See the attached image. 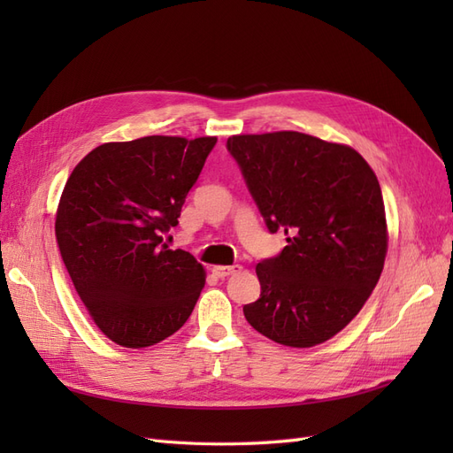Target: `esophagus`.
<instances>
[{"mask_svg": "<svg viewBox=\"0 0 453 453\" xmlns=\"http://www.w3.org/2000/svg\"><path fill=\"white\" fill-rule=\"evenodd\" d=\"M240 270H242L240 265H232V266H213V268H211V272L215 273V276L221 278V280L232 276V273H236V272H240Z\"/></svg>", "mask_w": 453, "mask_h": 453, "instance_id": "esophagus-1", "label": "esophagus"}]
</instances>
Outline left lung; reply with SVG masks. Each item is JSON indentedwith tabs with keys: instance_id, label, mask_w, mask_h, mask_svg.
<instances>
[{
	"instance_id": "left-lung-1",
	"label": "left lung",
	"mask_w": 453,
	"mask_h": 453,
	"mask_svg": "<svg viewBox=\"0 0 453 453\" xmlns=\"http://www.w3.org/2000/svg\"><path fill=\"white\" fill-rule=\"evenodd\" d=\"M268 230H283L278 257L257 265L260 296L248 323L291 348L338 334L361 311L388 253L378 177L357 150L300 132L232 135L226 142Z\"/></svg>"
}]
</instances>
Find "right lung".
I'll return each mask as SVG.
<instances>
[{
	"label": "right lung",
	"instance_id": "right-lung-1",
	"mask_svg": "<svg viewBox=\"0 0 453 453\" xmlns=\"http://www.w3.org/2000/svg\"><path fill=\"white\" fill-rule=\"evenodd\" d=\"M215 143L175 135L104 143L64 187L54 223L62 260L94 323L122 348L158 344L195 310L205 272L162 240Z\"/></svg>",
	"mask_w": 453,
	"mask_h": 453
}]
</instances>
